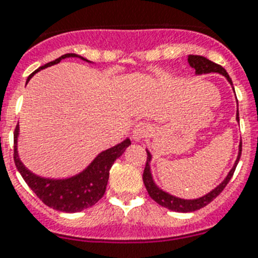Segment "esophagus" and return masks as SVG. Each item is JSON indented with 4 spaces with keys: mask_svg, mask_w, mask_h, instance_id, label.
I'll list each match as a JSON object with an SVG mask.
<instances>
[{
    "mask_svg": "<svg viewBox=\"0 0 258 258\" xmlns=\"http://www.w3.org/2000/svg\"><path fill=\"white\" fill-rule=\"evenodd\" d=\"M151 133V125L148 123H144V122H140L135 125V128L133 131V139L135 142H140L143 140L144 138L148 136V134Z\"/></svg>",
    "mask_w": 258,
    "mask_h": 258,
    "instance_id": "1",
    "label": "esophagus"
}]
</instances>
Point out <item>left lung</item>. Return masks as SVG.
Wrapping results in <instances>:
<instances>
[{
	"label": "left lung",
	"instance_id": "left-lung-1",
	"mask_svg": "<svg viewBox=\"0 0 258 258\" xmlns=\"http://www.w3.org/2000/svg\"><path fill=\"white\" fill-rule=\"evenodd\" d=\"M187 61H189L190 67L191 68L196 69L197 75H203V73H220L228 80V82L232 85V80L228 76L227 71L223 68L222 66L219 64H215L211 60L206 59V57H203V56H198V55H189L187 57ZM236 119L239 120V110H237V115H236ZM240 156H241V142H240L239 146V155H237V159L235 161V165L229 173L227 174V177L224 178L222 183L216 186L215 189L211 190L210 192L205 194L201 198L197 199H182L178 198V197H174L169 192L164 191L159 187V186L156 185L155 181L152 178V173H151V165H149V162L152 160V155L147 151V162H146V168H144V173H143V182L146 185V189L148 191L149 197L155 201L156 203H159L160 206L165 207L168 210H172V211H177V213H192V211H197V210L202 209V207L207 206L211 201L216 198V197L219 196L220 192L224 190V187L227 186V183L229 182V179L232 178L233 172L236 169V165H237V162L240 160Z\"/></svg>",
	"mask_w": 258,
	"mask_h": 258
}]
</instances>
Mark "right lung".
<instances>
[{"mask_svg":"<svg viewBox=\"0 0 258 258\" xmlns=\"http://www.w3.org/2000/svg\"><path fill=\"white\" fill-rule=\"evenodd\" d=\"M67 57H80L81 60L88 61L76 53H66L59 59L53 60V61L36 69L35 72L29 76L27 81H30L32 76L39 72L40 69L57 64ZM18 134L19 125H17L14 131V162L17 169L21 173V176L23 177L30 189L35 192L44 205L53 210H57V211H62V213H79V211L96 205L105 194L112 164L118 157L122 156L125 148L131 144L130 139L123 140L122 143L99 153L96 159L89 164L88 168L79 174L69 177V178L53 179L36 176L23 165L22 161L19 160L18 149H17Z\"/></svg>","mask_w":258,"mask_h":258,"instance_id":"obj_1","label":"right lung"}]
</instances>
